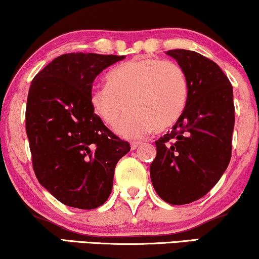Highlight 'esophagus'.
<instances>
[{"mask_svg":"<svg viewBox=\"0 0 259 259\" xmlns=\"http://www.w3.org/2000/svg\"><path fill=\"white\" fill-rule=\"evenodd\" d=\"M140 146V142H135V141H133V142H130V147H132V149L134 151V149H136Z\"/></svg>","mask_w":259,"mask_h":259,"instance_id":"34e87169","label":"esophagus"}]
</instances>
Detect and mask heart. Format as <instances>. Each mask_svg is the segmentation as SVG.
Here are the masks:
<instances>
[{
    "label": "heart",
    "instance_id": "heart-1",
    "mask_svg": "<svg viewBox=\"0 0 259 259\" xmlns=\"http://www.w3.org/2000/svg\"><path fill=\"white\" fill-rule=\"evenodd\" d=\"M105 87L90 92L93 113L126 139H141L155 129H169L180 119L188 100V83L179 65L160 59H134L117 65Z\"/></svg>",
    "mask_w": 259,
    "mask_h": 259
}]
</instances>
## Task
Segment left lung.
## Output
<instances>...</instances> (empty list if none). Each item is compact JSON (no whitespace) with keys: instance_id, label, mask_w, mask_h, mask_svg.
<instances>
[{"instance_id":"8db88e82","label":"left lung","mask_w":259,"mask_h":259,"mask_svg":"<svg viewBox=\"0 0 259 259\" xmlns=\"http://www.w3.org/2000/svg\"><path fill=\"white\" fill-rule=\"evenodd\" d=\"M185 72L183 114L158 141L152 185L164 201L185 205L204 197L228 167L234 130L233 87L221 67L197 52H166Z\"/></svg>"}]
</instances>
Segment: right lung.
Returning <instances> with one entry per match:
<instances>
[{
  "instance_id": "1",
  "label": "right lung",
  "mask_w": 259,
  "mask_h": 259,
  "mask_svg": "<svg viewBox=\"0 0 259 259\" xmlns=\"http://www.w3.org/2000/svg\"><path fill=\"white\" fill-rule=\"evenodd\" d=\"M124 58L64 54L31 82L25 118L33 170L40 185L67 206H101L112 192L118 160L130 151L89 104L96 77Z\"/></svg>"
}]
</instances>
